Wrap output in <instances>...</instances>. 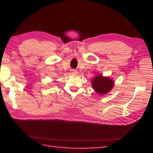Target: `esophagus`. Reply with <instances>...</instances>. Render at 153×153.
Listing matches in <instances>:
<instances>
[{
	"instance_id": "34e87169",
	"label": "esophagus",
	"mask_w": 153,
	"mask_h": 153,
	"mask_svg": "<svg viewBox=\"0 0 153 153\" xmlns=\"http://www.w3.org/2000/svg\"><path fill=\"white\" fill-rule=\"evenodd\" d=\"M77 73V70H74V69L71 70V74H76Z\"/></svg>"
}]
</instances>
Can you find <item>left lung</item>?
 I'll return each instance as SVG.
<instances>
[{
    "label": "left lung",
    "mask_w": 153,
    "mask_h": 153,
    "mask_svg": "<svg viewBox=\"0 0 153 153\" xmlns=\"http://www.w3.org/2000/svg\"><path fill=\"white\" fill-rule=\"evenodd\" d=\"M91 84L93 89L97 93L102 95L110 91V90L113 88L114 83L108 77H104L102 75H98L94 77Z\"/></svg>",
    "instance_id": "1"
}]
</instances>
